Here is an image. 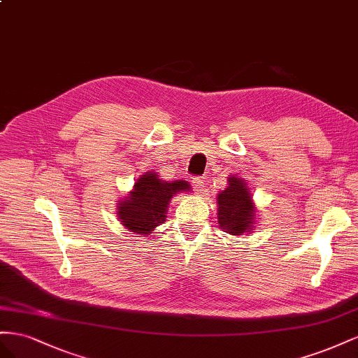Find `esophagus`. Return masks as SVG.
<instances>
[{"instance_id": "1", "label": "esophagus", "mask_w": 358, "mask_h": 358, "mask_svg": "<svg viewBox=\"0 0 358 358\" xmlns=\"http://www.w3.org/2000/svg\"><path fill=\"white\" fill-rule=\"evenodd\" d=\"M192 185H193V187H195V190H196L198 193H201V192L203 190V180L199 178V177L193 178V180H192Z\"/></svg>"}]
</instances>
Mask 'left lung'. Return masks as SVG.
<instances>
[{"mask_svg": "<svg viewBox=\"0 0 358 358\" xmlns=\"http://www.w3.org/2000/svg\"><path fill=\"white\" fill-rule=\"evenodd\" d=\"M217 222L220 229L231 236H241L253 229L255 206L244 180L228 178V187L217 195Z\"/></svg>", "mask_w": 358, "mask_h": 358, "instance_id": "8db88e82", "label": "left lung"}]
</instances>
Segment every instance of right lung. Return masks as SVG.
<instances>
[{
    "instance_id": "obj_1",
    "label": "right lung",
    "mask_w": 358,
    "mask_h": 358,
    "mask_svg": "<svg viewBox=\"0 0 358 358\" xmlns=\"http://www.w3.org/2000/svg\"><path fill=\"white\" fill-rule=\"evenodd\" d=\"M190 190L185 180L163 181L157 172H147L135 182L129 196L118 201L117 217L122 227L135 234H148L166 220L169 201L178 192Z\"/></svg>"
}]
</instances>
